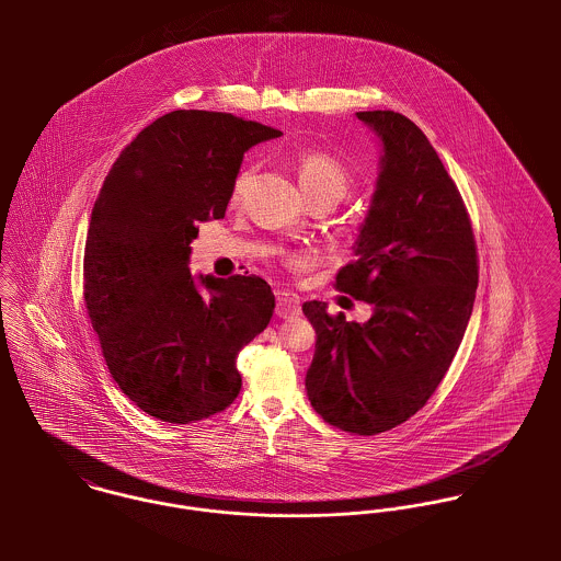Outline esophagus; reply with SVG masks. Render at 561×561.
I'll use <instances>...</instances> for the list:
<instances>
[{
    "instance_id": "1",
    "label": "esophagus",
    "mask_w": 561,
    "mask_h": 561,
    "mask_svg": "<svg viewBox=\"0 0 561 561\" xmlns=\"http://www.w3.org/2000/svg\"><path fill=\"white\" fill-rule=\"evenodd\" d=\"M302 313L300 298L289 291H276V316L283 320H294Z\"/></svg>"
}]
</instances>
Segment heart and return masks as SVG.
Here are the masks:
<instances>
[{"label":"heart","mask_w":561,"mask_h":561,"mask_svg":"<svg viewBox=\"0 0 561 561\" xmlns=\"http://www.w3.org/2000/svg\"><path fill=\"white\" fill-rule=\"evenodd\" d=\"M298 176H300V185L305 192L328 190L336 198H343V194L350 187V174H347L345 165L323 151L305 153L298 163ZM248 179H250V170H241L233 183V201L240 198ZM283 263L289 267H300L302 259L296 254H287V256H283Z\"/></svg>","instance_id":"b5f03b06"}]
</instances>
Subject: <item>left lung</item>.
Masks as SVG:
<instances>
[{
    "label": "left lung",
    "mask_w": 561,
    "mask_h": 561,
    "mask_svg": "<svg viewBox=\"0 0 561 561\" xmlns=\"http://www.w3.org/2000/svg\"><path fill=\"white\" fill-rule=\"evenodd\" d=\"M385 147L356 259L336 291L374 305L365 323L302 311L318 332L307 393L321 419L374 436L416 414L443 382L471 320L480 259L460 190L425 134L400 112H356Z\"/></svg>",
    "instance_id": "1"
}]
</instances>
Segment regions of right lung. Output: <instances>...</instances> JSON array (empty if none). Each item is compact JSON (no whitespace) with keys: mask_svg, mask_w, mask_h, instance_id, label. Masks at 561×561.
<instances>
[{"mask_svg":"<svg viewBox=\"0 0 561 561\" xmlns=\"http://www.w3.org/2000/svg\"><path fill=\"white\" fill-rule=\"evenodd\" d=\"M280 131L229 112L174 110L114 161L83 248V305L118 389L165 423H196L240 396L238 356L274 313L254 274L201 276L198 222L225 218L243 153Z\"/></svg>","mask_w":561,"mask_h":561,"instance_id":"obj_1","label":"right lung"}]
</instances>
